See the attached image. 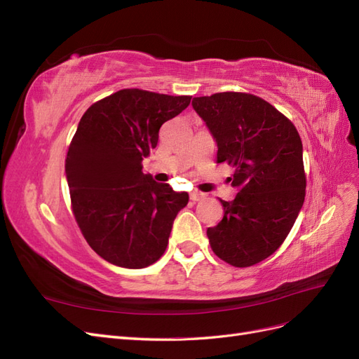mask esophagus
<instances>
[{
  "mask_svg": "<svg viewBox=\"0 0 359 359\" xmlns=\"http://www.w3.org/2000/svg\"><path fill=\"white\" fill-rule=\"evenodd\" d=\"M205 196H203V193H201V191H193L191 194H190V199L193 201V202H199V201H202Z\"/></svg>",
  "mask_w": 359,
  "mask_h": 359,
  "instance_id": "obj_1",
  "label": "esophagus"
}]
</instances>
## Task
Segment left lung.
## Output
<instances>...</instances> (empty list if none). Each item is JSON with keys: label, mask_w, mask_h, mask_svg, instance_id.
Returning a JSON list of instances; mask_svg holds the SVG:
<instances>
[{"label": "left lung", "mask_w": 359, "mask_h": 359, "mask_svg": "<svg viewBox=\"0 0 359 359\" xmlns=\"http://www.w3.org/2000/svg\"><path fill=\"white\" fill-rule=\"evenodd\" d=\"M193 109L212 135L217 161L235 169L233 201L208 227L212 252L238 268L252 266L283 244L306 198L302 142L273 104L245 93L194 97Z\"/></svg>", "instance_id": "obj_1"}]
</instances>
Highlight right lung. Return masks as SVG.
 Listing matches in <instances>:
<instances>
[{
    "instance_id": "right-lung-1",
    "label": "right lung",
    "mask_w": 359,
    "mask_h": 359,
    "mask_svg": "<svg viewBox=\"0 0 359 359\" xmlns=\"http://www.w3.org/2000/svg\"><path fill=\"white\" fill-rule=\"evenodd\" d=\"M190 95L121 90L81 118L66 158L72 208L86 243L107 262L139 269L168 247L189 194L142 172L163 123L190 104Z\"/></svg>"
}]
</instances>
